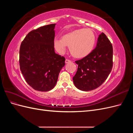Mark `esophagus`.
I'll use <instances>...</instances> for the list:
<instances>
[{"mask_svg": "<svg viewBox=\"0 0 133 133\" xmlns=\"http://www.w3.org/2000/svg\"><path fill=\"white\" fill-rule=\"evenodd\" d=\"M70 62H71V60H70L68 59H66V60H65V63H66V64L70 63Z\"/></svg>", "mask_w": 133, "mask_h": 133, "instance_id": "34e87169", "label": "esophagus"}]
</instances>
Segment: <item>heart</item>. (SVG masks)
<instances>
[{
	"label": "heart",
	"instance_id": "1",
	"mask_svg": "<svg viewBox=\"0 0 133 133\" xmlns=\"http://www.w3.org/2000/svg\"><path fill=\"white\" fill-rule=\"evenodd\" d=\"M95 39V35L92 30L80 29L64 35L62 39H55L54 44L59 53L65 52L68 46L70 47V51L73 57L81 58L91 53Z\"/></svg>",
	"mask_w": 133,
	"mask_h": 133
}]
</instances>
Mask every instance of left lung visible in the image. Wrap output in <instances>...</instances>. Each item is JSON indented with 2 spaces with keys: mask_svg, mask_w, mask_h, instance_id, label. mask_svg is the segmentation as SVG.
Returning a JSON list of instances; mask_svg holds the SVG:
<instances>
[{
  "mask_svg": "<svg viewBox=\"0 0 133 133\" xmlns=\"http://www.w3.org/2000/svg\"><path fill=\"white\" fill-rule=\"evenodd\" d=\"M113 49L104 33L100 34L96 46L83 59L75 61L77 71L73 82L78 89L89 91L96 89L105 81L111 71Z\"/></svg>",
  "mask_w": 133,
  "mask_h": 133,
  "instance_id": "8db88e82",
  "label": "left lung"
}]
</instances>
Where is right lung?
Listing matches in <instances>:
<instances>
[{
	"mask_svg": "<svg viewBox=\"0 0 133 133\" xmlns=\"http://www.w3.org/2000/svg\"><path fill=\"white\" fill-rule=\"evenodd\" d=\"M55 24L30 31L19 50L20 69L24 78L36 90H51L65 65V58L54 51Z\"/></svg>",
	"mask_w": 133,
	"mask_h": 133,
	"instance_id": "right-lung-1",
	"label": "right lung"
}]
</instances>
